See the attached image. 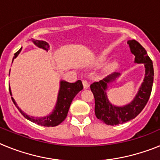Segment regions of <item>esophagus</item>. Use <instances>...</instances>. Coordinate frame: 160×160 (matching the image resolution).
I'll use <instances>...</instances> for the list:
<instances>
[{
  "label": "esophagus",
  "mask_w": 160,
  "mask_h": 160,
  "mask_svg": "<svg viewBox=\"0 0 160 160\" xmlns=\"http://www.w3.org/2000/svg\"><path fill=\"white\" fill-rule=\"evenodd\" d=\"M82 84H83V87H84V89H88L89 87H90V84H89V82L87 81V80H83Z\"/></svg>",
  "instance_id": "34e87169"
}]
</instances>
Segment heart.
Wrapping results in <instances>:
<instances>
[{
	"label": "heart",
	"mask_w": 160,
	"mask_h": 160,
	"mask_svg": "<svg viewBox=\"0 0 160 160\" xmlns=\"http://www.w3.org/2000/svg\"><path fill=\"white\" fill-rule=\"evenodd\" d=\"M104 62V61H103V60H101V62Z\"/></svg>",
	"instance_id": "heart-1"
}]
</instances>
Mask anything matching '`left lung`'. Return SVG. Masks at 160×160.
<instances>
[{
	"mask_svg": "<svg viewBox=\"0 0 160 160\" xmlns=\"http://www.w3.org/2000/svg\"><path fill=\"white\" fill-rule=\"evenodd\" d=\"M131 51L135 56V62L143 63L145 66V78L138 94L132 102L124 107L112 105L107 98L106 90L107 84L119 76V73L110 74L99 82L90 85L95 102L94 112L97 118L107 125H118L135 118L145 107L152 93L154 80V69L152 59L147 53L146 49L135 40L128 41Z\"/></svg>",
	"mask_w": 160,
	"mask_h": 160,
	"instance_id": "left-lung-1",
	"label": "left lung"
}]
</instances>
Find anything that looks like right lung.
<instances>
[{
    "label": "right lung",
    "instance_id": "obj_1",
    "mask_svg": "<svg viewBox=\"0 0 160 160\" xmlns=\"http://www.w3.org/2000/svg\"><path fill=\"white\" fill-rule=\"evenodd\" d=\"M33 42H34V44L37 46H38L39 48H42L44 50L48 51L49 46L48 45L47 42H43V41L38 40L33 41ZM21 50H22V48H21L17 53H15L13 58H12V61L14 60V58H16L18 57V55L19 54ZM82 89L83 86L81 80H78L77 82H75L73 83L67 82L66 81H61L60 90H59L58 102L57 104H56V107H55L54 111L52 112V114H50V115H49V116L47 117H44V118L29 117V115L25 114V113L17 106L16 102H15L13 98H12V97L11 98H12V102H13L14 104H15V106L18 107V111L21 112V114H22L25 118H27L28 120H29V121L34 122V123L36 124H38V125L44 126V127H48V128H49V127H56V126L62 123V122L66 119V116H67L68 111H69V109H70V104H71L72 101H73V98L75 97L76 94H77L79 91H81ZM9 93H10V95H12L10 88H9Z\"/></svg>",
    "mask_w": 160,
    "mask_h": 160
}]
</instances>
